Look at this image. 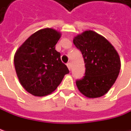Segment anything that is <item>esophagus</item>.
I'll list each match as a JSON object with an SVG mask.
<instances>
[{
    "label": "esophagus",
    "instance_id": "34e87169",
    "mask_svg": "<svg viewBox=\"0 0 131 131\" xmlns=\"http://www.w3.org/2000/svg\"><path fill=\"white\" fill-rule=\"evenodd\" d=\"M66 66H67V67H68V68L71 71V64L70 63H68L66 64Z\"/></svg>",
    "mask_w": 131,
    "mask_h": 131
}]
</instances>
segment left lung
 <instances>
[{
    "label": "left lung",
    "mask_w": 131,
    "mask_h": 131,
    "mask_svg": "<svg viewBox=\"0 0 131 131\" xmlns=\"http://www.w3.org/2000/svg\"><path fill=\"white\" fill-rule=\"evenodd\" d=\"M82 54L85 76L76 82L80 93L89 98L104 95L118 77L121 63L117 50L103 36L86 30L73 38Z\"/></svg>",
    "instance_id": "1"
}]
</instances>
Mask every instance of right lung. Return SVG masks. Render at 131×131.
<instances>
[{
    "label": "right lung",
    "instance_id": "1",
    "mask_svg": "<svg viewBox=\"0 0 131 131\" xmlns=\"http://www.w3.org/2000/svg\"><path fill=\"white\" fill-rule=\"evenodd\" d=\"M60 37L61 33L53 28L41 29L32 34L14 54L19 81L34 96L51 94L69 73L60 60V53L55 50Z\"/></svg>",
    "mask_w": 131,
    "mask_h": 131
}]
</instances>
